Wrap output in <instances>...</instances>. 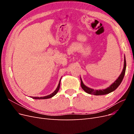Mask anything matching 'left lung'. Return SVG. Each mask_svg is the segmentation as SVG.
<instances>
[{
    "label": "left lung",
    "instance_id": "left-lung-1",
    "mask_svg": "<svg viewBox=\"0 0 134 134\" xmlns=\"http://www.w3.org/2000/svg\"><path fill=\"white\" fill-rule=\"evenodd\" d=\"M126 67V59L125 57V58H124V69H123L122 72L121 73L118 79H117V80L114 83H113L112 84H111V86L109 87H108L107 88L105 89V90H93V89L88 88L87 86H85V85L83 84L82 80V79L80 78L81 87H82V89L85 92L88 93V94H90L99 96V95H104V94H108V93L114 91L115 90H116L117 87L120 86L121 83L122 82V81L123 78L124 77V75H125V74Z\"/></svg>",
    "mask_w": 134,
    "mask_h": 134
}]
</instances>
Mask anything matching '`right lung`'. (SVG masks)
<instances>
[{
    "instance_id": "1",
    "label": "right lung",
    "mask_w": 134,
    "mask_h": 134,
    "mask_svg": "<svg viewBox=\"0 0 134 134\" xmlns=\"http://www.w3.org/2000/svg\"><path fill=\"white\" fill-rule=\"evenodd\" d=\"M60 81H61V79L59 81V84H58V86L57 88H56V90L53 93H51V94L46 96H44V97H31V98H34V99H48V98H51V97L54 96L56 94V93L58 92V91L59 90V88H60Z\"/></svg>"
}]
</instances>
